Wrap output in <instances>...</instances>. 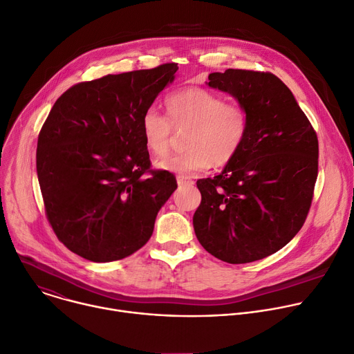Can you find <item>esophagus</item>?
<instances>
[{
  "instance_id": "34e87169",
  "label": "esophagus",
  "mask_w": 354,
  "mask_h": 354,
  "mask_svg": "<svg viewBox=\"0 0 354 354\" xmlns=\"http://www.w3.org/2000/svg\"><path fill=\"white\" fill-rule=\"evenodd\" d=\"M177 184L180 187H191L194 184V181L189 178V177H185V176H178L177 177Z\"/></svg>"
}]
</instances>
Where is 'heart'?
Returning a JSON list of instances; mask_svg holds the SVG:
<instances>
[{"instance_id": "heart-1", "label": "heart", "mask_w": 354, "mask_h": 354, "mask_svg": "<svg viewBox=\"0 0 354 354\" xmlns=\"http://www.w3.org/2000/svg\"><path fill=\"white\" fill-rule=\"evenodd\" d=\"M167 116L154 108L143 112L140 129L146 149L156 157L165 156L171 146L173 133L186 131L184 153L159 160L156 166L181 176L204 171L230 163L242 149L248 129V109L205 88L191 87L166 100Z\"/></svg>"}]
</instances>
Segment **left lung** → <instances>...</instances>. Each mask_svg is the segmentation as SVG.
<instances>
[{
	"label": "left lung",
	"mask_w": 354,
	"mask_h": 354,
	"mask_svg": "<svg viewBox=\"0 0 354 354\" xmlns=\"http://www.w3.org/2000/svg\"><path fill=\"white\" fill-rule=\"evenodd\" d=\"M209 87L248 109L245 143L219 176L201 178L192 218L201 246L243 264L283 249L302 227L318 177V138L290 88L271 73L227 68Z\"/></svg>",
	"instance_id": "left-lung-1"
}]
</instances>
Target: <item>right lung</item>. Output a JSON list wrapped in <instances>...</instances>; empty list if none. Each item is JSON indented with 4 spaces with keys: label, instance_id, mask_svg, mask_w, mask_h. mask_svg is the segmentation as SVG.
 <instances>
[{
    "label": "right lung",
    "instance_id": "1",
    "mask_svg": "<svg viewBox=\"0 0 354 354\" xmlns=\"http://www.w3.org/2000/svg\"><path fill=\"white\" fill-rule=\"evenodd\" d=\"M177 70L166 63L78 83L50 109L37 138L36 171L48 221L73 253L115 261L150 239L177 181L150 170L140 121Z\"/></svg>",
    "mask_w": 354,
    "mask_h": 354
}]
</instances>
